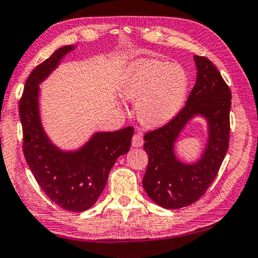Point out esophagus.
Segmentation results:
<instances>
[{"label": "esophagus", "mask_w": 258, "mask_h": 258, "mask_svg": "<svg viewBox=\"0 0 258 258\" xmlns=\"http://www.w3.org/2000/svg\"><path fill=\"white\" fill-rule=\"evenodd\" d=\"M132 145L133 147H140V146L144 145V139H142V136L140 133H136L132 138Z\"/></svg>", "instance_id": "esophagus-1"}]
</instances>
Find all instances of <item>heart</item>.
<instances>
[{"label":"heart","mask_w":258,"mask_h":258,"mask_svg":"<svg viewBox=\"0 0 258 258\" xmlns=\"http://www.w3.org/2000/svg\"><path fill=\"white\" fill-rule=\"evenodd\" d=\"M187 75L182 67L141 60L122 81V94L138 102L137 117L146 126H160L178 112L187 91Z\"/></svg>","instance_id":"b5f03b06"}]
</instances>
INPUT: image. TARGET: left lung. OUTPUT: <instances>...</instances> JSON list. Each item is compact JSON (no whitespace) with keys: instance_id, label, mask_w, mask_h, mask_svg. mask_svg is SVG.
I'll use <instances>...</instances> for the list:
<instances>
[{"instance_id":"1","label":"left lung","mask_w":258,"mask_h":258,"mask_svg":"<svg viewBox=\"0 0 258 258\" xmlns=\"http://www.w3.org/2000/svg\"><path fill=\"white\" fill-rule=\"evenodd\" d=\"M195 61L197 81L185 105L167 124L144 137L148 166L142 185L152 201L164 209L189 206L203 197L217 177L229 145L232 92L212 61L202 55H195ZM196 114L209 120V144L197 164L184 165L172 148L183 125Z\"/></svg>"}]
</instances>
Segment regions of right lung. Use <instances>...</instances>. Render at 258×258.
<instances>
[{
	"label": "right lung",
	"instance_id": "add662e5",
	"mask_svg": "<svg viewBox=\"0 0 258 258\" xmlns=\"http://www.w3.org/2000/svg\"><path fill=\"white\" fill-rule=\"evenodd\" d=\"M63 46L30 73L19 99L23 128V153L37 183L61 209L83 212L94 205L104 190L117 159L127 153L134 128L97 133L82 149L63 153L55 148L41 127L38 112V84L72 51Z\"/></svg>",
	"mask_w": 258,
	"mask_h": 258
}]
</instances>
